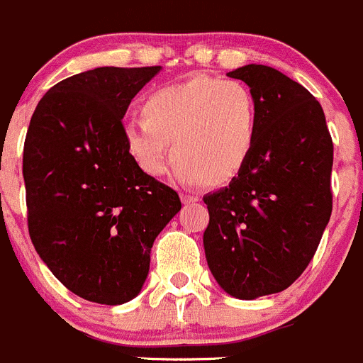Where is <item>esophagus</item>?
<instances>
[{
	"instance_id": "esophagus-1",
	"label": "esophagus",
	"mask_w": 363,
	"mask_h": 363,
	"mask_svg": "<svg viewBox=\"0 0 363 363\" xmlns=\"http://www.w3.org/2000/svg\"><path fill=\"white\" fill-rule=\"evenodd\" d=\"M181 201L182 204H193V202L199 201V197L193 193H181Z\"/></svg>"
}]
</instances>
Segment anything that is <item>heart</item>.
Returning <instances> with one entry per match:
<instances>
[{"instance_id": "obj_1", "label": "heart", "mask_w": 363, "mask_h": 363, "mask_svg": "<svg viewBox=\"0 0 363 363\" xmlns=\"http://www.w3.org/2000/svg\"><path fill=\"white\" fill-rule=\"evenodd\" d=\"M141 121L121 128L128 157L159 177L170 157L184 182L222 186L243 170L258 132V101L240 80L193 77L141 101Z\"/></svg>"}]
</instances>
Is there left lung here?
<instances>
[{
    "mask_svg": "<svg viewBox=\"0 0 363 363\" xmlns=\"http://www.w3.org/2000/svg\"><path fill=\"white\" fill-rule=\"evenodd\" d=\"M258 101V132L243 170L206 195L204 250L236 299L283 292L304 272L333 208V141L313 94L274 67L229 71Z\"/></svg>",
    "mask_w": 363,
    "mask_h": 363,
    "instance_id": "1",
    "label": "left lung"
}]
</instances>
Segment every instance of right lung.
Wrapping results in <instances>:
<instances>
[{
  "label": "right lung",
  "instance_id": "right-lung-1",
  "mask_svg": "<svg viewBox=\"0 0 363 363\" xmlns=\"http://www.w3.org/2000/svg\"><path fill=\"white\" fill-rule=\"evenodd\" d=\"M161 71L96 67L40 98L23 150L33 247L74 296L123 304L141 292L154 240L181 209L170 186L143 174L123 145L125 113Z\"/></svg>",
  "mask_w": 363,
  "mask_h": 363
}]
</instances>
